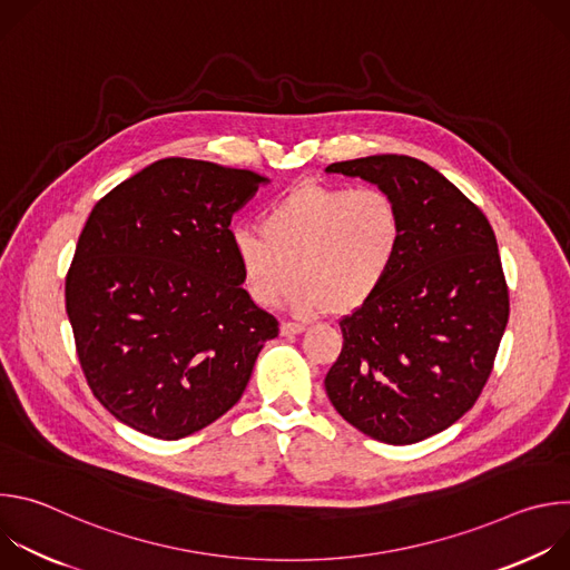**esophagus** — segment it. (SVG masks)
I'll use <instances>...</instances> for the list:
<instances>
[{
	"instance_id": "esophagus-1",
	"label": "esophagus",
	"mask_w": 570,
	"mask_h": 570,
	"mask_svg": "<svg viewBox=\"0 0 570 570\" xmlns=\"http://www.w3.org/2000/svg\"><path fill=\"white\" fill-rule=\"evenodd\" d=\"M306 327L302 322H291V320H284L282 324H279V332H282V336H295V334H302Z\"/></svg>"
}]
</instances>
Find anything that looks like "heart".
Returning a JSON list of instances; mask_svg holds the SVG:
<instances>
[{
    "mask_svg": "<svg viewBox=\"0 0 570 570\" xmlns=\"http://www.w3.org/2000/svg\"><path fill=\"white\" fill-rule=\"evenodd\" d=\"M403 216L379 187L302 185L271 203L257 225H236L229 246L248 295L273 306L288 288L299 315L365 306L403 248Z\"/></svg>",
    "mask_w": 570,
    "mask_h": 570,
    "instance_id": "obj_1",
    "label": "heart"
}]
</instances>
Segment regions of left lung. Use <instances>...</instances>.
I'll list each match as a JSON object with an SVG mask.
<instances>
[{
	"instance_id": "left-lung-1",
	"label": "left lung",
	"mask_w": 570,
	"mask_h": 570,
	"mask_svg": "<svg viewBox=\"0 0 570 570\" xmlns=\"http://www.w3.org/2000/svg\"><path fill=\"white\" fill-rule=\"evenodd\" d=\"M330 174L387 191L403 248L385 286L341 320L343 350L324 376L334 409L385 444H413L455 424L492 374L510 291L487 216L426 161L370 155Z\"/></svg>"
}]
</instances>
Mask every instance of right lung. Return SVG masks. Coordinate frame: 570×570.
Here are the masks:
<instances>
[{
  "instance_id": "1",
  "label": "right lung",
  "mask_w": 570,
  "mask_h": 570,
  "mask_svg": "<svg viewBox=\"0 0 570 570\" xmlns=\"http://www.w3.org/2000/svg\"><path fill=\"white\" fill-rule=\"evenodd\" d=\"M264 176L167 157L92 209L65 277L80 370L119 422L187 438L246 390L279 322L246 288L229 223Z\"/></svg>"
}]
</instances>
